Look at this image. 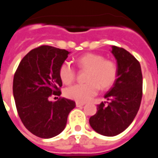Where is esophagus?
I'll list each match as a JSON object with an SVG mask.
<instances>
[{
    "mask_svg": "<svg viewBox=\"0 0 158 158\" xmlns=\"http://www.w3.org/2000/svg\"><path fill=\"white\" fill-rule=\"evenodd\" d=\"M84 105H85V103L79 102H76V106H77V107H81V106H83Z\"/></svg>",
    "mask_w": 158,
    "mask_h": 158,
    "instance_id": "obj_1",
    "label": "esophagus"
}]
</instances>
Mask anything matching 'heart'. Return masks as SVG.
Wrapping results in <instances>:
<instances>
[{"label":"heart","instance_id":"heart-1","mask_svg":"<svg viewBox=\"0 0 158 158\" xmlns=\"http://www.w3.org/2000/svg\"><path fill=\"white\" fill-rule=\"evenodd\" d=\"M75 63L79 69L87 70L86 83L75 84L65 89V96L79 102H85L95 96L99 88L106 89L115 83L118 77L116 62L105 59L96 53H86L76 58ZM59 77L64 84L72 83L76 78V70L69 62H62L59 68Z\"/></svg>","mask_w":158,"mask_h":158}]
</instances>
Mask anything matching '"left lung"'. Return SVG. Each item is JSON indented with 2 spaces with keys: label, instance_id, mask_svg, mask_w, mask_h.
<instances>
[{
  "label": "left lung",
  "instance_id": "1",
  "mask_svg": "<svg viewBox=\"0 0 158 158\" xmlns=\"http://www.w3.org/2000/svg\"><path fill=\"white\" fill-rule=\"evenodd\" d=\"M118 62V77L105 95L107 105L102 102L90 117L89 124L96 132L115 136L124 131L139 111L142 98V73L139 61L125 49L112 46Z\"/></svg>",
  "mask_w": 158,
  "mask_h": 158
}]
</instances>
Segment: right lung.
I'll return each instance as SVG.
<instances>
[{
    "mask_svg": "<svg viewBox=\"0 0 158 158\" xmlns=\"http://www.w3.org/2000/svg\"><path fill=\"white\" fill-rule=\"evenodd\" d=\"M69 54L64 49L40 45L22 59L14 74L12 90L19 118L29 132L40 138L59 135L75 107L72 100L49 101L52 95H61L59 68Z\"/></svg>",
    "mask_w": 158,
    "mask_h": 158,
    "instance_id": "1",
    "label": "right lung"
}]
</instances>
